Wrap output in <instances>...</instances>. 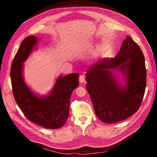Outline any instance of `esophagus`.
Wrapping results in <instances>:
<instances>
[{"mask_svg":"<svg viewBox=\"0 0 157 157\" xmlns=\"http://www.w3.org/2000/svg\"><path fill=\"white\" fill-rule=\"evenodd\" d=\"M79 82L80 83H83L85 82V77L83 75H80L79 77Z\"/></svg>","mask_w":157,"mask_h":157,"instance_id":"1","label":"esophagus"}]
</instances>
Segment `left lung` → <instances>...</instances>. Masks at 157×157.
<instances>
[{"instance_id":"left-lung-1","label":"left lung","mask_w":157,"mask_h":157,"mask_svg":"<svg viewBox=\"0 0 157 157\" xmlns=\"http://www.w3.org/2000/svg\"><path fill=\"white\" fill-rule=\"evenodd\" d=\"M124 77L116 80L112 69ZM86 88L99 120L111 124L126 119L138 110L146 86L145 58L140 46L129 36L115 58H103L86 71Z\"/></svg>"}]
</instances>
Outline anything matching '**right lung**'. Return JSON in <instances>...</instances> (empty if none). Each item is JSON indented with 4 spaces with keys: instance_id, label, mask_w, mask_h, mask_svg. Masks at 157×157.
Instances as JSON below:
<instances>
[{
    "instance_id": "add662e5",
    "label": "right lung",
    "mask_w": 157,
    "mask_h": 157,
    "mask_svg": "<svg viewBox=\"0 0 157 157\" xmlns=\"http://www.w3.org/2000/svg\"><path fill=\"white\" fill-rule=\"evenodd\" d=\"M37 42L36 36L26 37L14 57L10 70L13 97L28 120L47 129H57L62 127L67 120L71 96L79 85V75L59 76L48 95L39 96L35 94L23 78V63Z\"/></svg>"
}]
</instances>
